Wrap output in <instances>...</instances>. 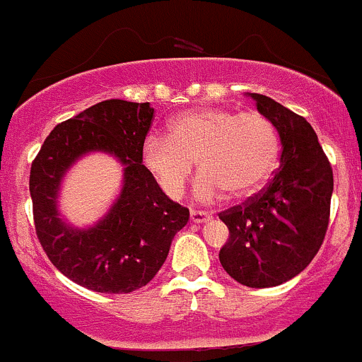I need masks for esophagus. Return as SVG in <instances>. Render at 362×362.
Returning a JSON list of instances; mask_svg holds the SVG:
<instances>
[{
	"mask_svg": "<svg viewBox=\"0 0 362 362\" xmlns=\"http://www.w3.org/2000/svg\"><path fill=\"white\" fill-rule=\"evenodd\" d=\"M189 220L193 223H204V221L211 220V214L206 211H189Z\"/></svg>",
	"mask_w": 362,
	"mask_h": 362,
	"instance_id": "esophagus-1",
	"label": "esophagus"
}]
</instances>
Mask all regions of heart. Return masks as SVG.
Instances as JSON below:
<instances>
[{
	"label": "heart",
	"instance_id": "1",
	"mask_svg": "<svg viewBox=\"0 0 362 362\" xmlns=\"http://www.w3.org/2000/svg\"><path fill=\"white\" fill-rule=\"evenodd\" d=\"M278 134L260 112H234L204 107L182 112L169 124V135H151L142 162L170 197H180L199 163L195 195L202 200L227 193L245 199L255 193L274 169Z\"/></svg>",
	"mask_w": 362,
	"mask_h": 362
}]
</instances>
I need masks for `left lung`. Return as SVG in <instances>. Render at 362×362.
Segmentation results:
<instances>
[{"mask_svg": "<svg viewBox=\"0 0 362 362\" xmlns=\"http://www.w3.org/2000/svg\"><path fill=\"white\" fill-rule=\"evenodd\" d=\"M250 96L280 135V169L262 192L220 213L228 227L220 262L241 285L267 288L298 276L317 255L329 225L332 169L303 116L269 96Z\"/></svg>", "mask_w": 362, "mask_h": 362, "instance_id": "obj_1", "label": "left lung"}]
</instances>
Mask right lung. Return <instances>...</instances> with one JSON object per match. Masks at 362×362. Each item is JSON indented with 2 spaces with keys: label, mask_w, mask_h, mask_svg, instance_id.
I'll list each match as a JSON object with an SVG mask.
<instances>
[{
  "label": "right lung",
  "mask_w": 362,
  "mask_h": 362,
  "mask_svg": "<svg viewBox=\"0 0 362 362\" xmlns=\"http://www.w3.org/2000/svg\"><path fill=\"white\" fill-rule=\"evenodd\" d=\"M149 102L105 100L58 124L31 165L30 193L37 235L49 260L81 287L128 294L155 278L189 211L170 200L142 165L153 119ZM89 152H105L124 165V185L110 211L89 228L60 218L66 173Z\"/></svg>",
  "instance_id": "obj_1"
}]
</instances>
